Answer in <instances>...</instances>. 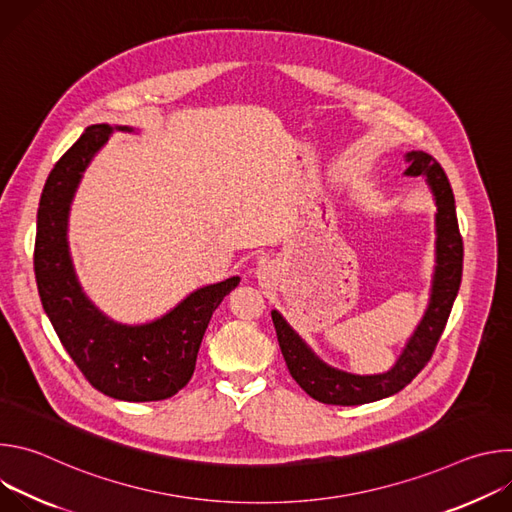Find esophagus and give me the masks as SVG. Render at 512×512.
<instances>
[{
  "label": "esophagus",
  "mask_w": 512,
  "mask_h": 512,
  "mask_svg": "<svg viewBox=\"0 0 512 512\" xmlns=\"http://www.w3.org/2000/svg\"><path fill=\"white\" fill-rule=\"evenodd\" d=\"M271 277H273V265H267V263H265V265H259V267H257V279H259V281L265 283V281H269Z\"/></svg>",
  "instance_id": "1"
}]
</instances>
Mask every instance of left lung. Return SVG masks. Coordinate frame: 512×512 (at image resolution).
<instances>
[{
    "instance_id": "left-lung-1",
    "label": "left lung",
    "mask_w": 512,
    "mask_h": 512,
    "mask_svg": "<svg viewBox=\"0 0 512 512\" xmlns=\"http://www.w3.org/2000/svg\"><path fill=\"white\" fill-rule=\"evenodd\" d=\"M405 176L425 178L435 200V267L429 302L407 338L393 367L377 375H354L330 367L287 320L273 310L277 340L289 375L316 401L328 405H362L399 393L425 367L450 318L462 281L464 245L458 229L454 192L446 172L429 154L413 150L405 154Z\"/></svg>"
}]
</instances>
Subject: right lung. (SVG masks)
Segmentation results:
<instances>
[{
  "mask_svg": "<svg viewBox=\"0 0 512 512\" xmlns=\"http://www.w3.org/2000/svg\"><path fill=\"white\" fill-rule=\"evenodd\" d=\"M113 131L135 133L129 125H91L52 168L38 206L36 283L62 346L95 389L119 401H162L190 381L212 312L241 277L202 285L143 324L117 322L89 300L70 257L68 216L85 170Z\"/></svg>",
  "mask_w": 512,
  "mask_h": 512,
  "instance_id": "1",
  "label": "right lung"
}]
</instances>
